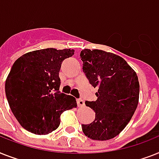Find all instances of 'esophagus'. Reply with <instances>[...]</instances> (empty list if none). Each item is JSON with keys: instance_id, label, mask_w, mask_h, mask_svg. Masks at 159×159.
I'll use <instances>...</instances> for the list:
<instances>
[{"instance_id": "34e87169", "label": "esophagus", "mask_w": 159, "mask_h": 159, "mask_svg": "<svg viewBox=\"0 0 159 159\" xmlns=\"http://www.w3.org/2000/svg\"><path fill=\"white\" fill-rule=\"evenodd\" d=\"M77 106H78V107L85 106V103H84L83 100H81V99H77Z\"/></svg>"}]
</instances>
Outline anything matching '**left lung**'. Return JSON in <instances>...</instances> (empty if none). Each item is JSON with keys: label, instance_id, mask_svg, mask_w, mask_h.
<instances>
[{"label": "left lung", "instance_id": "obj_1", "mask_svg": "<svg viewBox=\"0 0 159 159\" xmlns=\"http://www.w3.org/2000/svg\"><path fill=\"white\" fill-rule=\"evenodd\" d=\"M80 56L83 73L98 89L97 100L85 102L95 112V118L82 124V131L92 140H110L126 127L137 108L138 77L124 59L113 53L84 49Z\"/></svg>", "mask_w": 159, "mask_h": 159}]
</instances>
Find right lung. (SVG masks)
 Segmentation results:
<instances>
[{
    "mask_svg": "<svg viewBox=\"0 0 159 159\" xmlns=\"http://www.w3.org/2000/svg\"><path fill=\"white\" fill-rule=\"evenodd\" d=\"M74 50L47 48L22 55L14 63L6 81V95L19 124L37 135L59 127L60 115L77 107L76 99L59 91L62 62Z\"/></svg>",
    "mask_w": 159,
    "mask_h": 159,
    "instance_id": "right-lung-1",
    "label": "right lung"
}]
</instances>
